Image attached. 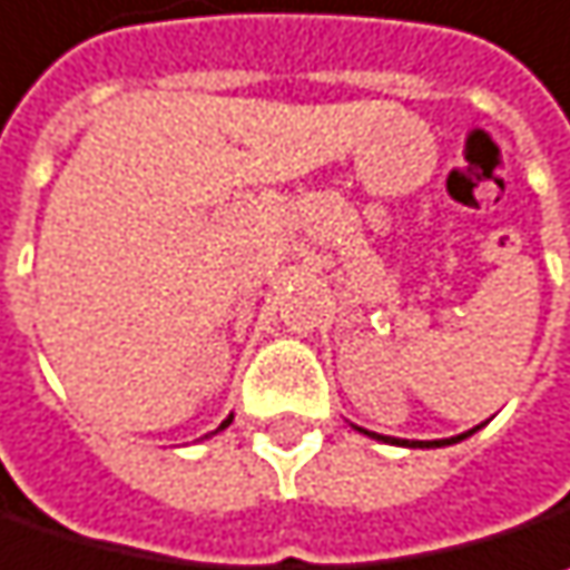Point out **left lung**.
<instances>
[{"label":"left lung","instance_id":"obj_1","mask_svg":"<svg viewBox=\"0 0 570 570\" xmlns=\"http://www.w3.org/2000/svg\"><path fill=\"white\" fill-rule=\"evenodd\" d=\"M358 433H368V430H362L356 426ZM471 433H478V426L469 430V433H462V436H452V440H433V442H423V440H394V436H379V433H368L372 440H382V442H391V445H411V449H440V445H452V442H462L469 440Z\"/></svg>","mask_w":570,"mask_h":570}]
</instances>
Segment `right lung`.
I'll list each match as a JSON object with an SVG mask.
<instances>
[{
    "label": "right lung",
    "instance_id": "right-lung-1",
    "mask_svg": "<svg viewBox=\"0 0 570 570\" xmlns=\"http://www.w3.org/2000/svg\"><path fill=\"white\" fill-rule=\"evenodd\" d=\"M230 420H234V413H230V416H227V420H224V423H220L217 430H224V426H230ZM217 430H214V433H217Z\"/></svg>",
    "mask_w": 570,
    "mask_h": 570
}]
</instances>
